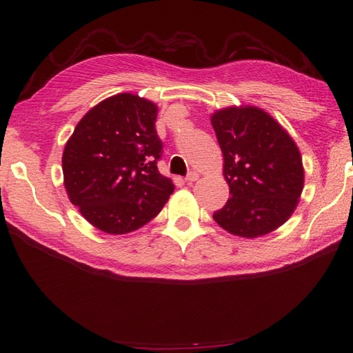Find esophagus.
I'll return each mask as SVG.
<instances>
[{
	"mask_svg": "<svg viewBox=\"0 0 353 353\" xmlns=\"http://www.w3.org/2000/svg\"><path fill=\"white\" fill-rule=\"evenodd\" d=\"M185 180H186L188 185H192L195 180H199V173H195V171H191V173H188Z\"/></svg>",
	"mask_w": 353,
	"mask_h": 353,
	"instance_id": "obj_1",
	"label": "esophagus"
}]
</instances>
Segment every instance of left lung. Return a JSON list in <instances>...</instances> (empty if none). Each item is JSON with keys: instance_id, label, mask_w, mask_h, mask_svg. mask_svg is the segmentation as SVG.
Instances as JSON below:
<instances>
[{"instance_id": "1", "label": "left lung", "mask_w": 353, "mask_h": 353, "mask_svg": "<svg viewBox=\"0 0 353 353\" xmlns=\"http://www.w3.org/2000/svg\"><path fill=\"white\" fill-rule=\"evenodd\" d=\"M224 157L230 199L214 219L241 237L276 230L296 209L304 190L299 149L275 119L257 106H230L212 114Z\"/></svg>"}]
</instances>
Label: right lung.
I'll return each mask as SVG.
<instances>
[{
	"label": "right lung",
	"mask_w": 353,
	"mask_h": 353,
	"mask_svg": "<svg viewBox=\"0 0 353 353\" xmlns=\"http://www.w3.org/2000/svg\"><path fill=\"white\" fill-rule=\"evenodd\" d=\"M158 106L130 93L111 96L79 120L63 152L64 188L90 224L110 234L135 232L174 191L158 161Z\"/></svg>",
	"instance_id": "1"
}]
</instances>
